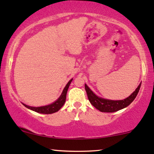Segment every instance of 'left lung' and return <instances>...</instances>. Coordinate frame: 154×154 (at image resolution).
Segmentation results:
<instances>
[{
	"label": "left lung",
	"instance_id": "obj_1",
	"mask_svg": "<svg viewBox=\"0 0 154 154\" xmlns=\"http://www.w3.org/2000/svg\"><path fill=\"white\" fill-rule=\"evenodd\" d=\"M140 85L141 84H140L138 87L136 88L135 91L130 96L121 100H108L98 97L93 93V92L88 87L86 84L85 85V88L88 99H89L91 103L95 108H96L98 110L101 111V112H115V111L127 107L135 100L137 93H138L140 88Z\"/></svg>",
	"mask_w": 154,
	"mask_h": 154
}]
</instances>
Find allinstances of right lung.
I'll list each match as a JSON object with an SVG mask.
<instances>
[{"label":"right lung","instance_id":"add662e5","mask_svg":"<svg viewBox=\"0 0 154 154\" xmlns=\"http://www.w3.org/2000/svg\"><path fill=\"white\" fill-rule=\"evenodd\" d=\"M72 79H70L69 82L67 83L66 87L64 88L62 93H61V96L58 98V100H56L54 103L50 104V105L45 106H40V107L29 106H27L24 103H23V105H24L25 107L27 108V109H31V110L36 111V112L41 113V114H53V113L56 112V111H59V109L63 106V104L65 103V101H66V93H67V91H68L70 83L72 82Z\"/></svg>","mask_w":154,"mask_h":154}]
</instances>
